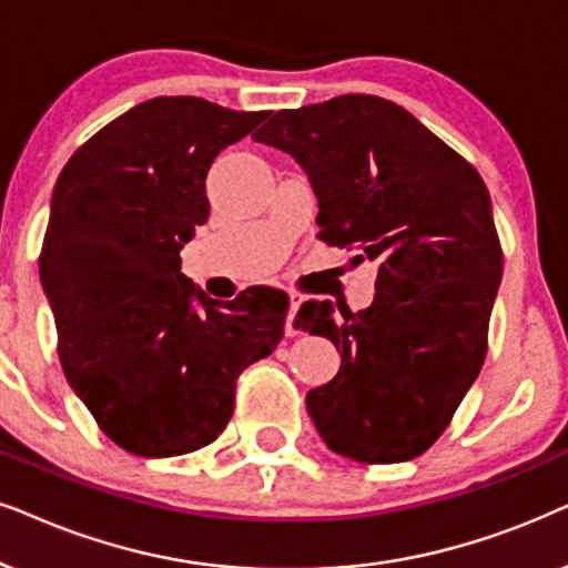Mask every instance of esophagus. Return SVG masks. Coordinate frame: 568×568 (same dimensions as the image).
Wrapping results in <instances>:
<instances>
[{
	"label": "esophagus",
	"mask_w": 568,
	"mask_h": 568,
	"mask_svg": "<svg viewBox=\"0 0 568 568\" xmlns=\"http://www.w3.org/2000/svg\"><path fill=\"white\" fill-rule=\"evenodd\" d=\"M300 302H302L300 294H290V313H286V326H284L286 336H294V334H297V328H294V315H297Z\"/></svg>",
	"instance_id": "1"
}]
</instances>
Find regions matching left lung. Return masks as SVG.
<instances>
[{
    "instance_id": "left-lung-1",
    "label": "left lung",
    "mask_w": 568,
    "mask_h": 568,
    "mask_svg": "<svg viewBox=\"0 0 568 568\" xmlns=\"http://www.w3.org/2000/svg\"><path fill=\"white\" fill-rule=\"evenodd\" d=\"M255 143L290 153L318 197V237L378 263L373 305L305 302L342 367L307 392L331 452L363 464L415 459L436 444L488 352L504 253L477 169L407 109L347 93L282 109ZM307 328V326H302Z\"/></svg>"
}]
</instances>
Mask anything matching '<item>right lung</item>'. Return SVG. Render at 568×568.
Listing matches in <instances>:
<instances>
[{"mask_svg":"<svg viewBox=\"0 0 568 568\" xmlns=\"http://www.w3.org/2000/svg\"><path fill=\"white\" fill-rule=\"evenodd\" d=\"M266 116L159 95L59 174L39 257L59 363L124 452L161 459L213 444L240 373L282 342L284 292L250 286L219 302L180 271V250L209 221L213 159Z\"/></svg>","mask_w":568,"mask_h":568,"instance_id":"obj_1","label":"right lung"}]
</instances>
